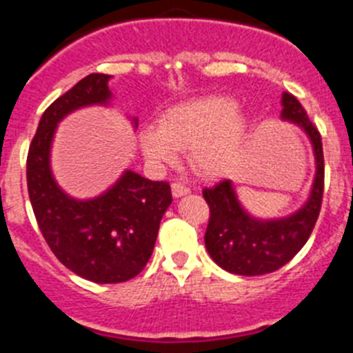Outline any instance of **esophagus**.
Instances as JSON below:
<instances>
[{"mask_svg":"<svg viewBox=\"0 0 353 353\" xmlns=\"http://www.w3.org/2000/svg\"><path fill=\"white\" fill-rule=\"evenodd\" d=\"M189 191H191V189H189L187 185H183V183H180V182H174L173 185H171V192H173L174 198H180V196L189 194Z\"/></svg>","mask_w":353,"mask_h":353,"instance_id":"esophagus-1","label":"esophagus"}]
</instances>
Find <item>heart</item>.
<instances>
[{"label": "heart", "instance_id": "obj_1", "mask_svg": "<svg viewBox=\"0 0 353 353\" xmlns=\"http://www.w3.org/2000/svg\"><path fill=\"white\" fill-rule=\"evenodd\" d=\"M245 134V118L228 97H203L180 102L162 114L159 129L146 127L139 146L154 166H170L180 148H189V162L201 176H221L235 164Z\"/></svg>", "mask_w": 353, "mask_h": 353}]
</instances>
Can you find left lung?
<instances>
[{"label": "left lung", "instance_id": "8db88e82", "mask_svg": "<svg viewBox=\"0 0 353 353\" xmlns=\"http://www.w3.org/2000/svg\"><path fill=\"white\" fill-rule=\"evenodd\" d=\"M281 105L283 120L301 127L313 146L316 171L310 198L286 217L258 219L240 205L232 180H221L210 189H203V198L210 207L205 248L226 272L261 276L281 269L304 248L320 214L323 196L322 138L292 93H283Z\"/></svg>", "mask_w": 353, "mask_h": 353}]
</instances>
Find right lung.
Returning a JSON list of instances; mask_svg holds the SVG:
<instances>
[{
	"label": "right lung",
	"instance_id": "1",
	"mask_svg": "<svg viewBox=\"0 0 353 353\" xmlns=\"http://www.w3.org/2000/svg\"><path fill=\"white\" fill-rule=\"evenodd\" d=\"M108 74H90L56 99L42 114L26 162L28 194L37 223L54 256L77 276L123 283L148 263L162 215L171 205L168 182H152L125 170L108 191L90 199L68 196L51 171L56 127L67 114L111 102ZM134 129L138 118H132Z\"/></svg>",
	"mask_w": 353,
	"mask_h": 353
}]
</instances>
